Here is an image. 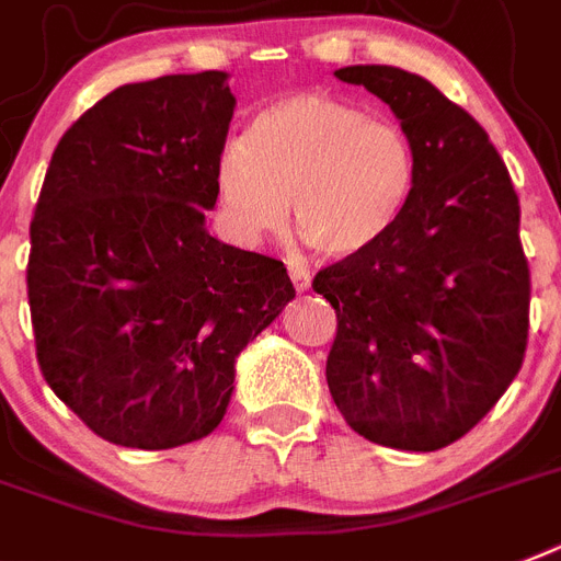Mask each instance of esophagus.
Listing matches in <instances>:
<instances>
[{"label":"esophagus","mask_w":561,"mask_h":561,"mask_svg":"<svg viewBox=\"0 0 561 561\" xmlns=\"http://www.w3.org/2000/svg\"><path fill=\"white\" fill-rule=\"evenodd\" d=\"M289 277L298 291H307L312 286V275L307 270H300V266H289Z\"/></svg>","instance_id":"1"}]
</instances>
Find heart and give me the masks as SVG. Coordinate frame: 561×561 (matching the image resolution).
Masks as SVG:
<instances>
[{
  "label": "heart",
  "instance_id": "1",
  "mask_svg": "<svg viewBox=\"0 0 561 561\" xmlns=\"http://www.w3.org/2000/svg\"><path fill=\"white\" fill-rule=\"evenodd\" d=\"M415 148L396 123L330 94L266 105L247 137L220 146L215 186L231 238L261 243L291 224L314 252L353 257L378 247L413 201Z\"/></svg>",
  "mask_w": 561,
  "mask_h": 561
}]
</instances>
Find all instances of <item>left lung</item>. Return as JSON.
Wrapping results in <instances>:
<instances>
[{"label": "left lung", "mask_w": 561, "mask_h": 561, "mask_svg": "<svg viewBox=\"0 0 561 561\" xmlns=\"http://www.w3.org/2000/svg\"><path fill=\"white\" fill-rule=\"evenodd\" d=\"M335 77L390 105L419 171L396 229L314 275L337 314L327 383L358 436L442 450L493 410L525 358L519 197L488 131L433 82L392 65Z\"/></svg>", "instance_id": "obj_1"}]
</instances>
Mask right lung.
<instances>
[{
    "label": "right lung",
    "mask_w": 561,
    "mask_h": 561,
    "mask_svg": "<svg viewBox=\"0 0 561 561\" xmlns=\"http://www.w3.org/2000/svg\"><path fill=\"white\" fill-rule=\"evenodd\" d=\"M234 105L226 71L131 82L50 157L27 261L36 358L59 401L119 447L208 436L238 355L295 298L284 263L206 229Z\"/></svg>",
    "instance_id": "1"
}]
</instances>
